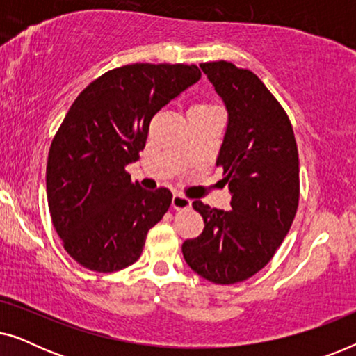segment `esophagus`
<instances>
[{"label": "esophagus", "mask_w": 356, "mask_h": 356, "mask_svg": "<svg viewBox=\"0 0 356 356\" xmlns=\"http://www.w3.org/2000/svg\"><path fill=\"white\" fill-rule=\"evenodd\" d=\"M172 207L175 211H184V209L191 207V201L186 196H183V194H173Z\"/></svg>", "instance_id": "1"}]
</instances>
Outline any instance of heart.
Instances as JSON below:
<instances>
[{"mask_svg":"<svg viewBox=\"0 0 356 356\" xmlns=\"http://www.w3.org/2000/svg\"><path fill=\"white\" fill-rule=\"evenodd\" d=\"M199 106H211V105H194L193 108H199Z\"/></svg>","mask_w":356,"mask_h":356,"instance_id":"obj_1","label":"heart"}]
</instances>
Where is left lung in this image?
Returning <instances> with one entry per match:
<instances>
[{"mask_svg":"<svg viewBox=\"0 0 356 356\" xmlns=\"http://www.w3.org/2000/svg\"><path fill=\"white\" fill-rule=\"evenodd\" d=\"M228 111L217 167L232 193V211L201 201L204 230L183 243L188 266L209 282L250 279L289 233L300 199L298 149L285 110L254 72L228 61L201 65Z\"/></svg>","mask_w":356,"mask_h":356,"instance_id":"obj_1","label":"left lung"}]
</instances>
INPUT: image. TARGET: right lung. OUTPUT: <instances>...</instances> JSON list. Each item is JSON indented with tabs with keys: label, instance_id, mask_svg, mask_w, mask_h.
I'll return each instance as SVG.
<instances>
[{
	"label": "right lung",
	"instance_id": "right-lung-1",
	"mask_svg": "<svg viewBox=\"0 0 356 356\" xmlns=\"http://www.w3.org/2000/svg\"><path fill=\"white\" fill-rule=\"evenodd\" d=\"M199 79L196 65L136 63L105 72L71 105L48 152L47 197L53 227L81 266L106 274L143 254L172 193L145 191L124 168L145 147L154 115Z\"/></svg>",
	"mask_w": 356,
	"mask_h": 356
}]
</instances>
